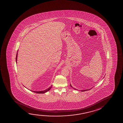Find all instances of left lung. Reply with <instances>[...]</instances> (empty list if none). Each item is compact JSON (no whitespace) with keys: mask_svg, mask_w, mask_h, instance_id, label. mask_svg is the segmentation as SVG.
Segmentation results:
<instances>
[{"mask_svg":"<svg viewBox=\"0 0 123 123\" xmlns=\"http://www.w3.org/2000/svg\"><path fill=\"white\" fill-rule=\"evenodd\" d=\"M70 86H71V87H72L74 89H75V90H77V89H75V88H74V87H73L72 86H71V84H70ZM92 88H90V89H86V90H81V92H84V91H88V90H90V89H91Z\"/></svg>","mask_w":123,"mask_h":123,"instance_id":"obj_1","label":"left lung"}]
</instances>
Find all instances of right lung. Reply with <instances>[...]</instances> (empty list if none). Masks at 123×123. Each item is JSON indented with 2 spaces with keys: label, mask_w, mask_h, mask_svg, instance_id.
I'll return each instance as SVG.
<instances>
[{
  "label": "right lung",
  "mask_w": 123,
  "mask_h": 123,
  "mask_svg": "<svg viewBox=\"0 0 123 123\" xmlns=\"http://www.w3.org/2000/svg\"><path fill=\"white\" fill-rule=\"evenodd\" d=\"M17 52H18V50ZM17 57H18V52H17V54H16V62L17 63ZM52 85L50 86L48 88V89H45V90H43V91H32V90H31V92H34L37 93H38V94H44V93H45L47 92L48 91H49L50 89L51 88H52Z\"/></svg>",
  "instance_id": "obj_1"
}]
</instances>
